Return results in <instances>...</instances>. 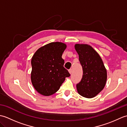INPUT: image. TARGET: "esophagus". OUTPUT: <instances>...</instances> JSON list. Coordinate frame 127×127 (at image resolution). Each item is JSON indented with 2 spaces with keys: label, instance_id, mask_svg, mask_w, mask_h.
I'll return each mask as SVG.
<instances>
[{
  "label": "esophagus",
  "instance_id": "esophagus-1",
  "mask_svg": "<svg viewBox=\"0 0 127 127\" xmlns=\"http://www.w3.org/2000/svg\"><path fill=\"white\" fill-rule=\"evenodd\" d=\"M72 69H71L69 70V73L70 74L72 73Z\"/></svg>",
  "mask_w": 127,
  "mask_h": 127
}]
</instances>
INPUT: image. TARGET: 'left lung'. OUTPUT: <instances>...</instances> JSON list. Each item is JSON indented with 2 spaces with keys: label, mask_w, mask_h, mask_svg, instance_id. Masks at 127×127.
Returning a JSON list of instances; mask_svg holds the SVG:
<instances>
[{
  "label": "left lung",
  "mask_w": 127,
  "mask_h": 127,
  "mask_svg": "<svg viewBox=\"0 0 127 127\" xmlns=\"http://www.w3.org/2000/svg\"><path fill=\"white\" fill-rule=\"evenodd\" d=\"M75 48L83 69L82 79L76 85L77 92L85 98H93L103 90L106 84V68L99 54L91 46L76 44Z\"/></svg>",
  "instance_id": "obj_1"
}]
</instances>
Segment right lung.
I'll return each mask as SVG.
<instances>
[{
    "label": "right lung",
    "instance_id": "obj_1",
    "mask_svg": "<svg viewBox=\"0 0 127 127\" xmlns=\"http://www.w3.org/2000/svg\"><path fill=\"white\" fill-rule=\"evenodd\" d=\"M66 47L64 43L51 42L39 48L32 58V85L43 95L55 93L65 77L70 76L64 68V61L62 58Z\"/></svg>",
    "mask_w": 127,
    "mask_h": 127
}]
</instances>
